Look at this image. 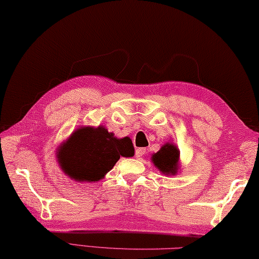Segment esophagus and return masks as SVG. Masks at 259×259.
Returning a JSON list of instances; mask_svg holds the SVG:
<instances>
[{
    "label": "esophagus",
    "mask_w": 259,
    "mask_h": 259,
    "mask_svg": "<svg viewBox=\"0 0 259 259\" xmlns=\"http://www.w3.org/2000/svg\"><path fill=\"white\" fill-rule=\"evenodd\" d=\"M144 154H145V149L144 148H138V149L135 150V157L136 158L143 157Z\"/></svg>",
    "instance_id": "esophagus-1"
}]
</instances>
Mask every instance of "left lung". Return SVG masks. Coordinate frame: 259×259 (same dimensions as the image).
I'll return each mask as SVG.
<instances>
[{
    "label": "left lung",
    "instance_id": "8db88e82",
    "mask_svg": "<svg viewBox=\"0 0 259 259\" xmlns=\"http://www.w3.org/2000/svg\"><path fill=\"white\" fill-rule=\"evenodd\" d=\"M179 149L174 143H165L157 153L152 154V162L163 175H176L179 168Z\"/></svg>",
    "mask_w": 259,
    "mask_h": 259
}]
</instances>
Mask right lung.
Wrapping results in <instances>:
<instances>
[{
    "label": "right lung",
    "mask_w": 259,
    "mask_h": 259,
    "mask_svg": "<svg viewBox=\"0 0 259 259\" xmlns=\"http://www.w3.org/2000/svg\"><path fill=\"white\" fill-rule=\"evenodd\" d=\"M134 155L132 140L117 139L104 126L77 128L57 149V161L65 175L75 182H98L120 157Z\"/></svg>",
    "instance_id": "obj_1"
}]
</instances>
